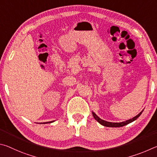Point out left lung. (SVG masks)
Returning <instances> with one entry per match:
<instances>
[{
	"label": "left lung",
	"instance_id": "obj_1",
	"mask_svg": "<svg viewBox=\"0 0 157 157\" xmlns=\"http://www.w3.org/2000/svg\"><path fill=\"white\" fill-rule=\"evenodd\" d=\"M143 112H141L140 113L136 115V117H134V118H132V119H129L128 121H124V122H121V123H111V122H108V121H103L101 119H100L99 117H98V116H97V114H96L94 112H92V113L93 114V117H94V119L100 123V124H101L103 126H105V127H111V128H119V127H123V126H124L125 125H128L129 124V123L134 121H135L136 119H138V118L139 117L140 115L141 114V113Z\"/></svg>",
	"mask_w": 157,
	"mask_h": 157
}]
</instances>
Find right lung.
Instances as JSON below:
<instances>
[{
    "label": "right lung",
    "mask_w": 157,
    "mask_h": 157,
    "mask_svg": "<svg viewBox=\"0 0 157 157\" xmlns=\"http://www.w3.org/2000/svg\"><path fill=\"white\" fill-rule=\"evenodd\" d=\"M52 122H54V121H49V122H45V123H44V124H45V123H52Z\"/></svg>",
    "instance_id": "right-lung-1"
}]
</instances>
